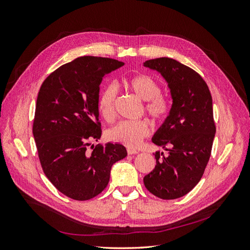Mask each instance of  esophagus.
I'll return each mask as SVG.
<instances>
[{"label":"esophagus","mask_w":250,"mask_h":250,"mask_svg":"<svg viewBox=\"0 0 250 250\" xmlns=\"http://www.w3.org/2000/svg\"><path fill=\"white\" fill-rule=\"evenodd\" d=\"M127 153L129 154V155H132V154H137V153H139V151L134 150V149H131V148H128V149H127Z\"/></svg>","instance_id":"1"}]
</instances>
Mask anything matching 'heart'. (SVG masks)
I'll use <instances>...</instances> for the list:
<instances>
[{
  "mask_svg": "<svg viewBox=\"0 0 250 250\" xmlns=\"http://www.w3.org/2000/svg\"><path fill=\"white\" fill-rule=\"evenodd\" d=\"M128 85L142 100L147 101L146 111L154 119H162L168 112V102L161 96L162 88L157 81L147 75L133 77L128 80ZM118 86L116 83H108L101 90L98 108L101 117L110 122L116 116V101ZM149 132V124L145 120H123L112 126L107 131L111 142L121 143L128 147H137Z\"/></svg>",
  "mask_w": 250,
  "mask_h": 250,
  "instance_id": "b5f03b06",
  "label": "heart"
}]
</instances>
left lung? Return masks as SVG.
Here are the masks:
<instances>
[{"label": "left lung", "mask_w": 250, "mask_h": 250, "mask_svg": "<svg viewBox=\"0 0 250 250\" xmlns=\"http://www.w3.org/2000/svg\"><path fill=\"white\" fill-rule=\"evenodd\" d=\"M143 65L161 74L172 99L168 116L152 137L168 154L156 151V166L144 185L156 197L176 199L199 183L209 160L216 133L213 100L200 75L175 59H150Z\"/></svg>", "instance_id": "8db88e82"}]
</instances>
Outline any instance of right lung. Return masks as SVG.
<instances>
[{
	"label": "right lung",
	"instance_id": "right-lung-1",
	"mask_svg": "<svg viewBox=\"0 0 250 250\" xmlns=\"http://www.w3.org/2000/svg\"><path fill=\"white\" fill-rule=\"evenodd\" d=\"M125 63L83 56L62 65L43 81L37 96L33 137L43 173L59 192L88 200L108 185L112 165L127 155L119 143L100 140V84ZM91 146L92 150H87Z\"/></svg>",
	"mask_w": 250,
	"mask_h": 250
}]
</instances>
